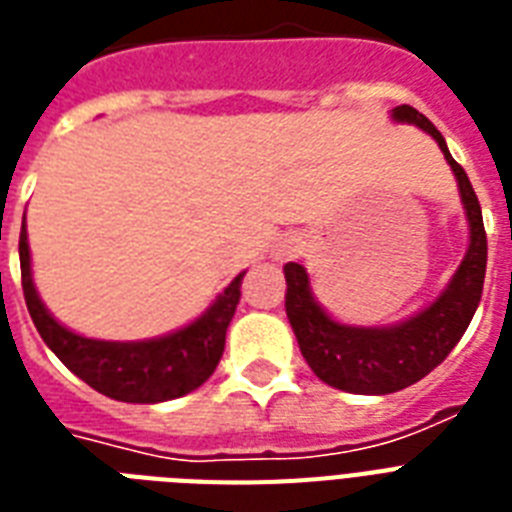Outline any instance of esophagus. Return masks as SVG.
Returning <instances> with one entry per match:
<instances>
[{
    "label": "esophagus",
    "mask_w": 512,
    "mask_h": 512,
    "mask_svg": "<svg viewBox=\"0 0 512 512\" xmlns=\"http://www.w3.org/2000/svg\"><path fill=\"white\" fill-rule=\"evenodd\" d=\"M296 251H299V237H293V235L277 237L275 245H272V256H275V259H285V256H293Z\"/></svg>",
    "instance_id": "obj_1"
}]
</instances>
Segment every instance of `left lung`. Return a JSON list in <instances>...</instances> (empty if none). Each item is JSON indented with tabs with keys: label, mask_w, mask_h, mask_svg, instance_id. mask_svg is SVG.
Instances as JSON below:
<instances>
[{
	"label": "left lung",
	"mask_w": 512,
	"mask_h": 512,
	"mask_svg": "<svg viewBox=\"0 0 512 512\" xmlns=\"http://www.w3.org/2000/svg\"><path fill=\"white\" fill-rule=\"evenodd\" d=\"M390 117L395 122L417 125L441 146L443 157L457 178L459 197L470 227V243L449 285L425 310L392 326H347L342 320L331 318L323 310V304L315 299L304 264L299 261L285 264V283H288L285 315L296 334L301 355L320 382L355 395L398 392L425 379L438 363H443L470 326L486 277V232H483L481 205L470 178L451 157L446 138L425 114L403 104L395 106Z\"/></svg>",
	"instance_id": "8db88e82"
}]
</instances>
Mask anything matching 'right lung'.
I'll return each instance as SVG.
<instances>
[{
    "mask_svg": "<svg viewBox=\"0 0 512 512\" xmlns=\"http://www.w3.org/2000/svg\"><path fill=\"white\" fill-rule=\"evenodd\" d=\"M18 253H21L23 296L39 336L71 374H77L82 382L106 398L122 403H162V400L181 398L186 392L197 390L202 382H208L219 366L229 320L240 301L245 272H240L216 296L211 307L189 326L141 342H106V339L74 334L71 328L58 323L42 304L31 275L26 219L21 224Z\"/></svg>",
    "mask_w": 512,
    "mask_h": 512,
    "instance_id": "add662e5",
    "label": "right lung"
}]
</instances>
